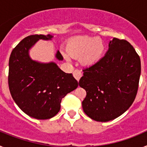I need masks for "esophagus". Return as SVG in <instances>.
I'll return each instance as SVG.
<instances>
[{"mask_svg":"<svg viewBox=\"0 0 147 147\" xmlns=\"http://www.w3.org/2000/svg\"><path fill=\"white\" fill-rule=\"evenodd\" d=\"M73 75H74L75 79L79 82L80 80V78H81L82 76V72L80 71V70L76 69L74 72H73Z\"/></svg>","mask_w":147,"mask_h":147,"instance_id":"esophagus-1","label":"esophagus"}]
</instances>
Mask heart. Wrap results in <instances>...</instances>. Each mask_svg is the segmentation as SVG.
Segmentation results:
<instances>
[{
  "label": "heart",
  "mask_w": 147,
  "mask_h": 147,
  "mask_svg": "<svg viewBox=\"0 0 147 147\" xmlns=\"http://www.w3.org/2000/svg\"><path fill=\"white\" fill-rule=\"evenodd\" d=\"M66 51L70 57H80L82 65L89 67L96 64L102 59L105 51V44L98 37L79 36L67 41ZM65 57L68 59V56Z\"/></svg>",
  "instance_id": "heart-1"
}]
</instances>
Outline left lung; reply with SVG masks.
I'll list each match as a JSON object with an SVG mask.
<instances>
[{"mask_svg": "<svg viewBox=\"0 0 147 147\" xmlns=\"http://www.w3.org/2000/svg\"><path fill=\"white\" fill-rule=\"evenodd\" d=\"M83 71L79 85L86 90L82 108L90 119L101 122L113 120L133 103L141 75V59L127 40L113 39L103 57Z\"/></svg>", "mask_w": 147, "mask_h": 147, "instance_id": "left-lung-1", "label": "left lung"}]
</instances>
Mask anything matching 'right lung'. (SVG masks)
Segmentation results:
<instances>
[{"instance_id":"obj_1","label":"right lung","mask_w":147,"mask_h":147,"mask_svg":"<svg viewBox=\"0 0 147 147\" xmlns=\"http://www.w3.org/2000/svg\"><path fill=\"white\" fill-rule=\"evenodd\" d=\"M51 34H34L22 40L13 49L9 61L8 82L11 97L22 111L40 120L54 117L62 98L78 87L72 74H66L55 62L32 60L28 51L39 40H51ZM58 60H62L59 51Z\"/></svg>"}]
</instances>
